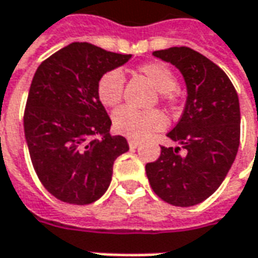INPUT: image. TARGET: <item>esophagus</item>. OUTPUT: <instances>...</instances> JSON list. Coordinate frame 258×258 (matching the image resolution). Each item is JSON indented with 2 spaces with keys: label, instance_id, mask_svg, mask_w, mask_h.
I'll list each match as a JSON object with an SVG mask.
<instances>
[{
  "label": "esophagus",
  "instance_id": "obj_1",
  "mask_svg": "<svg viewBox=\"0 0 258 258\" xmlns=\"http://www.w3.org/2000/svg\"><path fill=\"white\" fill-rule=\"evenodd\" d=\"M140 141H137V140H133V138H128V145L130 148H133V149H135V148H138L140 146Z\"/></svg>",
  "mask_w": 258,
  "mask_h": 258
}]
</instances>
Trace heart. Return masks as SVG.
Segmentation results:
<instances>
[{
    "label": "heart",
    "mask_w": 258,
    "mask_h": 258,
    "mask_svg": "<svg viewBox=\"0 0 258 258\" xmlns=\"http://www.w3.org/2000/svg\"><path fill=\"white\" fill-rule=\"evenodd\" d=\"M153 88L159 92V98L164 102L173 99V90L177 87V79L166 64L149 62L138 68ZM124 76L117 69L107 70L96 83V95L103 106L113 107L123 99ZM167 125V118L160 110L141 112L133 107H120L113 113V128L118 134L134 140H142L152 133L162 131Z\"/></svg>",
    "instance_id": "b5f03b06"
}]
</instances>
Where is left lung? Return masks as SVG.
I'll return each instance as SVG.
<instances>
[{"instance_id": "1", "label": "left lung", "mask_w": 258, "mask_h": 258, "mask_svg": "<svg viewBox=\"0 0 258 258\" xmlns=\"http://www.w3.org/2000/svg\"><path fill=\"white\" fill-rule=\"evenodd\" d=\"M182 73L188 90L182 116L167 137L179 146H162L156 162L146 164L153 192L179 207L202 203L214 194L236 157L240 109L235 87L221 68L188 47L155 51Z\"/></svg>"}]
</instances>
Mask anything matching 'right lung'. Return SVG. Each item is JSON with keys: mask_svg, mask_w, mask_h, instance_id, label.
<instances>
[{"mask_svg": "<svg viewBox=\"0 0 258 258\" xmlns=\"http://www.w3.org/2000/svg\"><path fill=\"white\" fill-rule=\"evenodd\" d=\"M130 58L72 42L36 70L23 116L26 142L38 179L64 203L99 199L110 185L114 160L128 151L124 137L109 133L112 120L98 99L96 83Z\"/></svg>", "mask_w": 258, "mask_h": 258, "instance_id": "obj_1", "label": "right lung"}]
</instances>
